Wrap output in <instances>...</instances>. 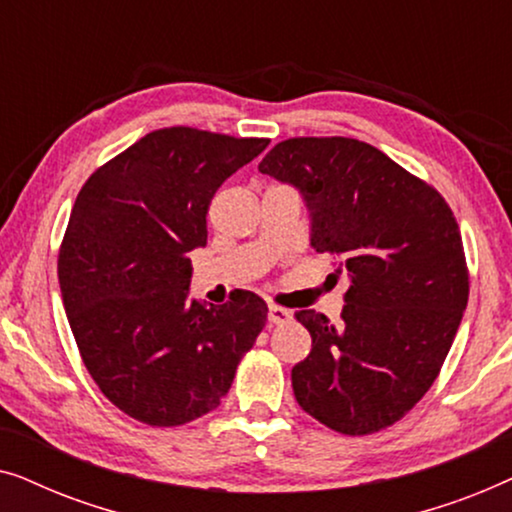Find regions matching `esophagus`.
<instances>
[{"instance_id":"obj_1","label":"esophagus","mask_w":512,"mask_h":512,"mask_svg":"<svg viewBox=\"0 0 512 512\" xmlns=\"http://www.w3.org/2000/svg\"><path fill=\"white\" fill-rule=\"evenodd\" d=\"M293 319L291 310H284V307H277V305H270L268 307V321L275 326H282V324H289Z\"/></svg>"}]
</instances>
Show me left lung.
Instances as JSON below:
<instances>
[{"label": "left lung", "instance_id": "obj_1", "mask_svg": "<svg viewBox=\"0 0 512 512\" xmlns=\"http://www.w3.org/2000/svg\"><path fill=\"white\" fill-rule=\"evenodd\" d=\"M293 184L312 247L349 275L338 326L296 312L312 352L291 370L300 408L345 436L408 415L431 389L468 303L459 223L431 184L352 137H291L258 165Z\"/></svg>", "mask_w": 512, "mask_h": 512}]
</instances>
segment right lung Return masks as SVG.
Wrapping results in <instances>:
<instances>
[{
    "instance_id": "obj_1",
    "label": "right lung",
    "mask_w": 512,
    "mask_h": 512,
    "mask_svg": "<svg viewBox=\"0 0 512 512\" xmlns=\"http://www.w3.org/2000/svg\"><path fill=\"white\" fill-rule=\"evenodd\" d=\"M270 139L186 125L153 130L90 174L58 254L62 303L90 377L118 410L181 426L214 408L254 347L268 305L251 291L188 300V251L207 244V209Z\"/></svg>"
}]
</instances>
